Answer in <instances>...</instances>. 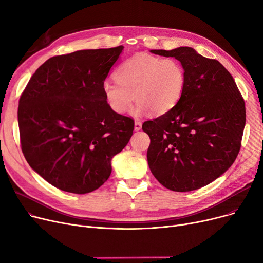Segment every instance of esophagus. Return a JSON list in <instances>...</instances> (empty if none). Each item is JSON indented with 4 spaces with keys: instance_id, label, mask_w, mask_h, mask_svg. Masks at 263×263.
<instances>
[{
    "instance_id": "1",
    "label": "esophagus",
    "mask_w": 263,
    "mask_h": 263,
    "mask_svg": "<svg viewBox=\"0 0 263 263\" xmlns=\"http://www.w3.org/2000/svg\"><path fill=\"white\" fill-rule=\"evenodd\" d=\"M142 129V122L140 120H135L134 122V130L135 131H140Z\"/></svg>"
}]
</instances>
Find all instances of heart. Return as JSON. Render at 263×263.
<instances>
[{
  "mask_svg": "<svg viewBox=\"0 0 263 263\" xmlns=\"http://www.w3.org/2000/svg\"><path fill=\"white\" fill-rule=\"evenodd\" d=\"M116 82L105 81L102 90L116 114L127 113L134 102L135 114L167 113L181 99L186 84L183 65L176 59L139 53L124 61L115 72Z\"/></svg>",
  "mask_w": 263,
  "mask_h": 263,
  "instance_id": "obj_1",
  "label": "heart"
}]
</instances>
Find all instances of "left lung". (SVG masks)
I'll return each mask as SVG.
<instances>
[{
    "label": "left lung",
    "mask_w": 263,
    "mask_h": 263,
    "mask_svg": "<svg viewBox=\"0 0 263 263\" xmlns=\"http://www.w3.org/2000/svg\"><path fill=\"white\" fill-rule=\"evenodd\" d=\"M151 52L180 62L186 84L171 110L143 123L150 137L149 168L168 190L200 189L223 175L238 157L246 120L244 99L218 61L190 47Z\"/></svg>",
    "instance_id": "obj_1"
}]
</instances>
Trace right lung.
Here are the masks:
<instances>
[{
	"label": "right lung",
	"mask_w": 263,
	"mask_h": 263,
	"mask_svg": "<svg viewBox=\"0 0 263 263\" xmlns=\"http://www.w3.org/2000/svg\"><path fill=\"white\" fill-rule=\"evenodd\" d=\"M122 49L53 57L21 93L18 123L24 158L62 191L86 194L100 187L112 173L110 160L133 134L134 120L112 110L102 90Z\"/></svg>",
	"instance_id": "add662e5"
}]
</instances>
